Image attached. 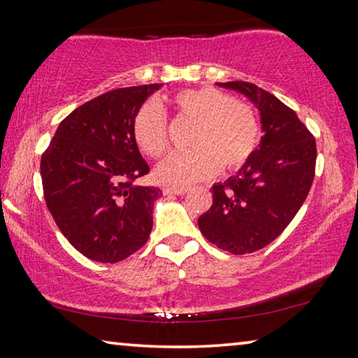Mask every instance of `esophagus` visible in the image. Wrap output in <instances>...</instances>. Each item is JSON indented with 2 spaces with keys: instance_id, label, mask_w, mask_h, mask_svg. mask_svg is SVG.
<instances>
[{
  "instance_id": "esophagus-1",
  "label": "esophagus",
  "mask_w": 358,
  "mask_h": 358,
  "mask_svg": "<svg viewBox=\"0 0 358 358\" xmlns=\"http://www.w3.org/2000/svg\"><path fill=\"white\" fill-rule=\"evenodd\" d=\"M162 192H164V196H183L187 189L186 187H164Z\"/></svg>"
}]
</instances>
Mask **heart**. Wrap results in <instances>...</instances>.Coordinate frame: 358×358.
<instances>
[{"label":"heart","instance_id":"heart-1","mask_svg":"<svg viewBox=\"0 0 358 358\" xmlns=\"http://www.w3.org/2000/svg\"><path fill=\"white\" fill-rule=\"evenodd\" d=\"M178 115L196 121L189 145L156 169V180L167 186H189L220 171L245 166L259 143V124L250 106L234 101L213 87L181 90L171 99ZM137 147L150 157H162L169 150L166 117L153 102L138 108L132 121Z\"/></svg>","mask_w":358,"mask_h":358}]
</instances>
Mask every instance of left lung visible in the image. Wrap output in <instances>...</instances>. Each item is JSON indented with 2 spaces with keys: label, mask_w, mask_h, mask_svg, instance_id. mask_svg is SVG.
Instances as JSON below:
<instances>
[{
  "label": "left lung",
  "mask_w": 358,
  "mask_h": 358,
  "mask_svg": "<svg viewBox=\"0 0 358 358\" xmlns=\"http://www.w3.org/2000/svg\"><path fill=\"white\" fill-rule=\"evenodd\" d=\"M216 85L256 106L264 136L234 177L211 187L213 205L199 217V229L222 251L250 254L280 237L305 202L316 171V141L292 108L254 83Z\"/></svg>",
  "instance_id": "obj_1"
}]
</instances>
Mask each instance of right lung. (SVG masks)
I'll use <instances>...</instances> for the list:
<instances>
[{"mask_svg": "<svg viewBox=\"0 0 358 358\" xmlns=\"http://www.w3.org/2000/svg\"><path fill=\"white\" fill-rule=\"evenodd\" d=\"M162 83L118 88L71 112L41 157L47 208L85 257L120 262L147 243L162 191L134 185L150 172L132 121Z\"/></svg>", "mask_w": 358, "mask_h": 358, "instance_id": "1", "label": "right lung"}]
</instances>
